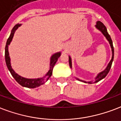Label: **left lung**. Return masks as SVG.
Returning <instances> with one entry per match:
<instances>
[{
	"instance_id": "8db88e82",
	"label": "left lung",
	"mask_w": 121,
	"mask_h": 121,
	"mask_svg": "<svg viewBox=\"0 0 121 121\" xmlns=\"http://www.w3.org/2000/svg\"><path fill=\"white\" fill-rule=\"evenodd\" d=\"M96 27L97 28L98 30H99L101 31L103 34H104V35L105 36V37L107 38L108 40V42H109L110 44V46H111V48H112V59H111V60L109 62L108 65V66L107 67V68L105 69V70H104L103 72H101V73H99V74L97 75V77L95 78V82H99V81H101V79H103L104 78L106 77V75H107L108 73L109 72L110 70V68L112 67V61L114 60V46H113V43H112V40L111 39V37H110V36L108 34L107 30V28L105 27V26L104 25V23H101V22H98L96 23ZM69 65H70V68H72V60H71V58L69 56ZM78 79L79 81H81V80H79V79ZM82 81L84 82H86L85 81ZM87 82L89 83V84H91V82ZM87 83V82H86Z\"/></svg>"
}]
</instances>
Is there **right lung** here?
Instances as JSON below:
<instances>
[{
	"instance_id": "obj_1",
	"label": "right lung",
	"mask_w": 121,
	"mask_h": 121,
	"mask_svg": "<svg viewBox=\"0 0 121 121\" xmlns=\"http://www.w3.org/2000/svg\"><path fill=\"white\" fill-rule=\"evenodd\" d=\"M21 25L20 24H17L13 28L12 30L11 34H10V36L8 38L6 42V45H5V63L7 65V69L10 71V72L11 73L12 76L14 78L16 81H17V82L20 84V85H22V86L24 87H29V88H35L36 87H38L39 86L42 85L44 83H45L46 81H48L49 78L51 77V75H52V69L54 67V65L56 64L58 59L60 56L61 53L60 52H57L56 54H54L51 56V62H50V67H49V70L48 71V72L47 73L44 77H42V78H39V79H26L24 77H21L20 75H17L16 73L13 70V69H12L11 66V63H10V58H9V52H8V45L10 44L11 42L13 37L14 34L15 30L17 29V28L19 27Z\"/></svg>"
}]
</instances>
